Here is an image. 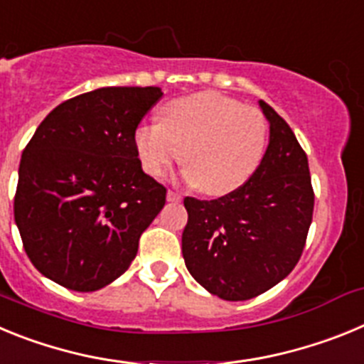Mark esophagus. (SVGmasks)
Wrapping results in <instances>:
<instances>
[{
  "mask_svg": "<svg viewBox=\"0 0 364 364\" xmlns=\"http://www.w3.org/2000/svg\"><path fill=\"white\" fill-rule=\"evenodd\" d=\"M167 200H169V202H180V200H182V195H180L178 191H173V189H169V191H167Z\"/></svg>",
  "mask_w": 364,
  "mask_h": 364,
  "instance_id": "34e87169",
  "label": "esophagus"
}]
</instances>
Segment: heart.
I'll list each match as a JSON object with an SVG mask.
<instances>
[{
  "instance_id": "obj_1",
  "label": "heart",
  "mask_w": 364,
  "mask_h": 364,
  "mask_svg": "<svg viewBox=\"0 0 364 364\" xmlns=\"http://www.w3.org/2000/svg\"><path fill=\"white\" fill-rule=\"evenodd\" d=\"M134 147L147 175L160 178L184 154L186 180L210 197L242 188L264 159L268 120L262 111L218 92L167 102L160 122L142 124Z\"/></svg>"
}]
</instances>
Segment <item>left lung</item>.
<instances>
[{
	"label": "left lung",
	"instance_id": "8db88e82",
	"mask_svg": "<svg viewBox=\"0 0 364 364\" xmlns=\"http://www.w3.org/2000/svg\"><path fill=\"white\" fill-rule=\"evenodd\" d=\"M264 159L242 188L215 200L186 197L182 255L193 279L224 301H247L290 275L314 215L308 156L266 102Z\"/></svg>",
	"mask_w": 364,
	"mask_h": 364
}]
</instances>
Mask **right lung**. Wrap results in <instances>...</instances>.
<instances>
[{
    "label": "right lung",
    "mask_w": 364,
    "mask_h": 364,
    "mask_svg": "<svg viewBox=\"0 0 364 364\" xmlns=\"http://www.w3.org/2000/svg\"><path fill=\"white\" fill-rule=\"evenodd\" d=\"M160 87H102L45 117L19 162L14 220L34 268L95 291L129 268L140 235L166 204L142 171L134 133Z\"/></svg>",
    "instance_id": "right-lung-1"
}]
</instances>
